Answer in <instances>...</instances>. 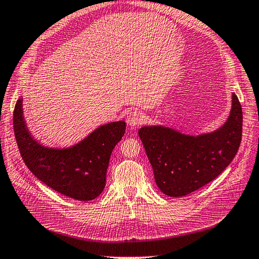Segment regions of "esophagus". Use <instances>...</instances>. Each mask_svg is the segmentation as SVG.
<instances>
[{
	"label": "esophagus",
	"mask_w": 259,
	"mask_h": 259,
	"mask_svg": "<svg viewBox=\"0 0 259 259\" xmlns=\"http://www.w3.org/2000/svg\"><path fill=\"white\" fill-rule=\"evenodd\" d=\"M143 122H145V116L140 111H131V112L128 113V116H126V123H128V125L133 126V128L139 126Z\"/></svg>",
	"instance_id": "esophagus-1"
}]
</instances>
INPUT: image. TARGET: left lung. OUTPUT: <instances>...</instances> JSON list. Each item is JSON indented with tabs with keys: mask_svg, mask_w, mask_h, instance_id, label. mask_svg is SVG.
<instances>
[{
	"mask_svg": "<svg viewBox=\"0 0 259 259\" xmlns=\"http://www.w3.org/2000/svg\"><path fill=\"white\" fill-rule=\"evenodd\" d=\"M241 134L242 110L235 93L229 118L211 134L193 137L161 125L138 131L157 186L175 197L190 194L219 176L235 158Z\"/></svg>",
	"mask_w": 259,
	"mask_h": 259,
	"instance_id": "obj_1",
	"label": "left lung"
}]
</instances>
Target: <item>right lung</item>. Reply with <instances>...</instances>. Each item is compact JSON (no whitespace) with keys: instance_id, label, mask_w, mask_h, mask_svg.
<instances>
[{"instance_id":"right-lung-1","label":"right lung","mask_w":259,"mask_h":259,"mask_svg":"<svg viewBox=\"0 0 259 259\" xmlns=\"http://www.w3.org/2000/svg\"><path fill=\"white\" fill-rule=\"evenodd\" d=\"M13 129L24 164L50 189L77 201L98 197L115 145L125 133L124 121L101 125L70 148H47L35 141L24 122L22 99L14 106Z\"/></svg>"}]
</instances>
